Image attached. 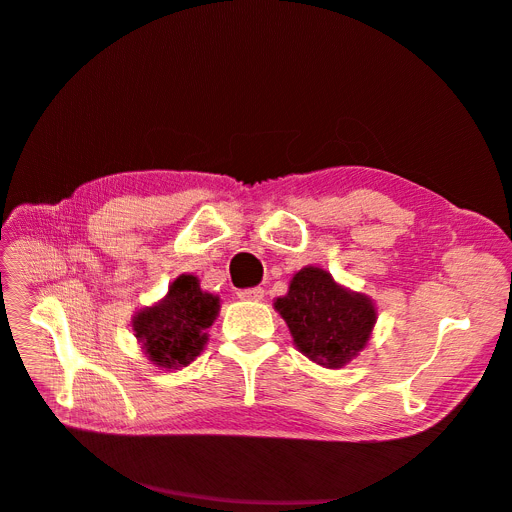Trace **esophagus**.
<instances>
[{"instance_id":"1","label":"esophagus","mask_w":512,"mask_h":512,"mask_svg":"<svg viewBox=\"0 0 512 512\" xmlns=\"http://www.w3.org/2000/svg\"><path fill=\"white\" fill-rule=\"evenodd\" d=\"M237 297L243 301H262V297H265V288H260V286L243 288L237 292Z\"/></svg>"}]
</instances>
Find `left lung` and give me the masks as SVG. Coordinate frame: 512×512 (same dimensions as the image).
Listing matches in <instances>:
<instances>
[{
	"label": "left lung",
	"instance_id": "1",
	"mask_svg": "<svg viewBox=\"0 0 512 512\" xmlns=\"http://www.w3.org/2000/svg\"><path fill=\"white\" fill-rule=\"evenodd\" d=\"M297 348L324 367H342L367 344L376 309L363 294L333 282L318 267L292 277L288 294L275 301Z\"/></svg>",
	"mask_w": 512,
	"mask_h": 512
}]
</instances>
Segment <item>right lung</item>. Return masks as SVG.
I'll return each instance as SVG.
<instances>
[{
  "label": "right lung",
  "instance_id": "right-lung-1",
  "mask_svg": "<svg viewBox=\"0 0 512 512\" xmlns=\"http://www.w3.org/2000/svg\"><path fill=\"white\" fill-rule=\"evenodd\" d=\"M220 299L200 290L194 275H179L166 299L134 318V333L149 359L160 367H185L200 354Z\"/></svg>",
  "mask_w": 512,
  "mask_h": 512
}]
</instances>
